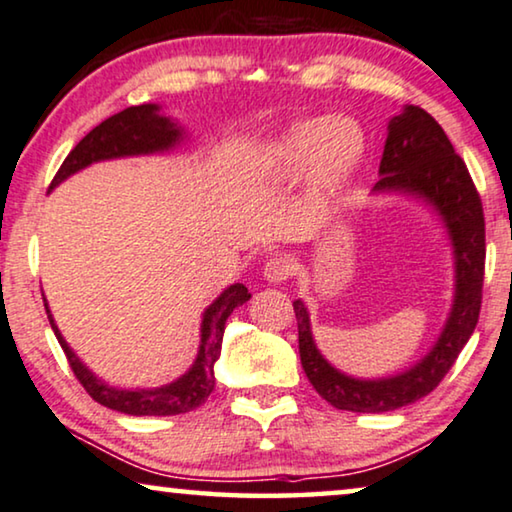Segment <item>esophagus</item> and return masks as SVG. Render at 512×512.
<instances>
[{"label": "esophagus", "instance_id": "1", "mask_svg": "<svg viewBox=\"0 0 512 512\" xmlns=\"http://www.w3.org/2000/svg\"><path fill=\"white\" fill-rule=\"evenodd\" d=\"M294 273V259L290 255H276L264 264V278L269 283H285Z\"/></svg>", "mask_w": 512, "mask_h": 512}]
</instances>
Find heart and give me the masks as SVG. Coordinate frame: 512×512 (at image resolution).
Instances as JSON below:
<instances>
[{"label":"heart","mask_w":512,"mask_h":512,"mask_svg":"<svg viewBox=\"0 0 512 512\" xmlns=\"http://www.w3.org/2000/svg\"><path fill=\"white\" fill-rule=\"evenodd\" d=\"M366 148L364 127L348 115L306 118L292 122L283 134L266 143L257 167L269 181H297L311 169L308 201L313 208H329L341 197L357 171L362 169Z\"/></svg>","instance_id":"obj_1"}]
</instances>
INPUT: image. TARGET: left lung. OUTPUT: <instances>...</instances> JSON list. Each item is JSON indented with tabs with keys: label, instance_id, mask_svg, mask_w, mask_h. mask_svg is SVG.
I'll use <instances>...</instances> for the list:
<instances>
[{
	"label": "left lung",
	"instance_id": "1",
	"mask_svg": "<svg viewBox=\"0 0 512 512\" xmlns=\"http://www.w3.org/2000/svg\"><path fill=\"white\" fill-rule=\"evenodd\" d=\"M378 174L373 192L422 199L441 218L455 257V299L441 336L420 362L397 376L373 380L334 369L315 345L306 304L294 301L308 380L331 406L352 413H387L436 390L478 325L485 278V215L478 190L443 127L420 106H403L390 120Z\"/></svg>",
	"mask_w": 512,
	"mask_h": 512
}]
</instances>
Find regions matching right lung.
Here are the masks:
<instances>
[{
	"label": "right lung",
	"instance_id": "1",
	"mask_svg": "<svg viewBox=\"0 0 512 512\" xmlns=\"http://www.w3.org/2000/svg\"><path fill=\"white\" fill-rule=\"evenodd\" d=\"M183 139V129L174 120L160 113L157 104H141L129 106V109L111 115L102 125H97L90 134H85L78 146L67 155L57 171L50 190L74 176L76 171L95 162L118 160V157H134V155H155L167 153L176 148ZM250 292L246 285L234 283L229 285L218 299L204 311L201 318V341L199 352L194 364L187 369L181 378L174 383L162 387H150V390H122V387L106 385L102 378H97L76 352L69 348L64 336L57 329L53 315H50L48 301L43 299L46 306L50 327H53L57 341H60L64 355L69 359L71 371L78 378V383L85 387V392L102 406L118 410L125 415H181L199 408L208 399V394L215 387L213 366L218 362L222 350V334H225V322L232 315L234 308L246 304Z\"/></svg>",
	"mask_w": 512,
	"mask_h": 512
}]
</instances>
